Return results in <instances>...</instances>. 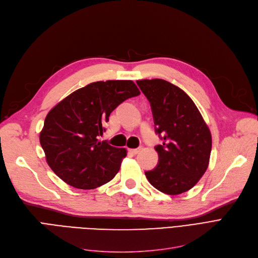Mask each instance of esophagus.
<instances>
[{
	"mask_svg": "<svg viewBox=\"0 0 258 258\" xmlns=\"http://www.w3.org/2000/svg\"><path fill=\"white\" fill-rule=\"evenodd\" d=\"M141 151V148H134V150H128V152L133 155H137Z\"/></svg>",
	"mask_w": 258,
	"mask_h": 258,
	"instance_id": "1",
	"label": "esophagus"
}]
</instances>
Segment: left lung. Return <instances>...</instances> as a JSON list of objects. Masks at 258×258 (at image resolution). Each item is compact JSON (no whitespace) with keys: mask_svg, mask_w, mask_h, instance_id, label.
Returning a JSON list of instances; mask_svg holds the SVG:
<instances>
[{"mask_svg":"<svg viewBox=\"0 0 258 258\" xmlns=\"http://www.w3.org/2000/svg\"><path fill=\"white\" fill-rule=\"evenodd\" d=\"M152 106L156 133L163 140L155 150L158 165L145 175L159 191L175 196L191 189L205 173L211 133L197 105L179 87L164 79L137 80Z\"/></svg>","mask_w":258,"mask_h":258,"instance_id":"1","label":"left lung"}]
</instances>
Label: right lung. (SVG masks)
Returning <instances> with one entry per match:
<instances>
[{
    "mask_svg": "<svg viewBox=\"0 0 258 258\" xmlns=\"http://www.w3.org/2000/svg\"><path fill=\"white\" fill-rule=\"evenodd\" d=\"M139 94L132 80L96 81L54 106L45 119L39 142L55 174L78 189H94L110 182L126 150L98 138L115 108Z\"/></svg>",
    "mask_w": 258,
    "mask_h": 258,
    "instance_id": "right-lung-1",
    "label": "right lung"
}]
</instances>
